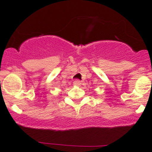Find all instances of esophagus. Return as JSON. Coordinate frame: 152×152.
<instances>
[{
    "mask_svg": "<svg viewBox=\"0 0 152 152\" xmlns=\"http://www.w3.org/2000/svg\"><path fill=\"white\" fill-rule=\"evenodd\" d=\"M81 81H79V80H75V81H74V85H75V86H81Z\"/></svg>",
    "mask_w": 152,
    "mask_h": 152,
    "instance_id": "esophagus-1",
    "label": "esophagus"
}]
</instances>
